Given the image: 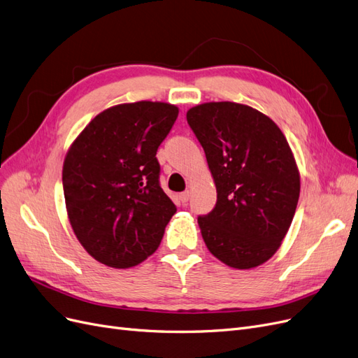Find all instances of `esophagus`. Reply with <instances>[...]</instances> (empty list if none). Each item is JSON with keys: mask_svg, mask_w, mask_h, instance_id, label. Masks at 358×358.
I'll use <instances>...</instances> for the list:
<instances>
[{"mask_svg": "<svg viewBox=\"0 0 358 358\" xmlns=\"http://www.w3.org/2000/svg\"><path fill=\"white\" fill-rule=\"evenodd\" d=\"M190 194H192V193H190L189 190L182 192V193L180 194V199H181V202H182V203H186V202L190 199Z\"/></svg>", "mask_w": 358, "mask_h": 358, "instance_id": "1", "label": "esophagus"}]
</instances>
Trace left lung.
Returning <instances> with one entry per match:
<instances>
[{
    "label": "left lung",
    "mask_w": 358,
    "mask_h": 358,
    "mask_svg": "<svg viewBox=\"0 0 358 358\" xmlns=\"http://www.w3.org/2000/svg\"><path fill=\"white\" fill-rule=\"evenodd\" d=\"M186 117L217 189L214 210L198 217L205 245L230 268L260 266L281 247L301 193L287 138L266 114L245 103L205 102Z\"/></svg>",
    "instance_id": "1"
}]
</instances>
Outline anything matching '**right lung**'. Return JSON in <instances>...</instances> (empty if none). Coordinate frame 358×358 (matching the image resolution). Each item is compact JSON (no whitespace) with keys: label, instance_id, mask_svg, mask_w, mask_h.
Wrapping results in <instances>:
<instances>
[{"label":"right lung","instance_id":"add662e5","mask_svg":"<svg viewBox=\"0 0 358 358\" xmlns=\"http://www.w3.org/2000/svg\"><path fill=\"white\" fill-rule=\"evenodd\" d=\"M178 117L166 102L119 103L70 145L62 184L68 220L89 255L110 268L136 266L157 250L177 213L159 186L156 152Z\"/></svg>","mask_w":358,"mask_h":358}]
</instances>
